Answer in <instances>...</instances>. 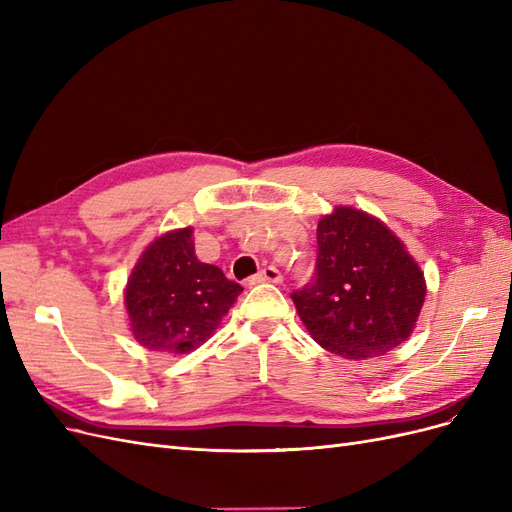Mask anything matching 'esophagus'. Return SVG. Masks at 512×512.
<instances>
[{
  "label": "esophagus",
  "instance_id": "1",
  "mask_svg": "<svg viewBox=\"0 0 512 512\" xmlns=\"http://www.w3.org/2000/svg\"><path fill=\"white\" fill-rule=\"evenodd\" d=\"M252 282L256 284V282H269V284H280L282 282V273H280V269H275V267H265L262 271H258V275H254L252 277Z\"/></svg>",
  "mask_w": 512,
  "mask_h": 512
}]
</instances>
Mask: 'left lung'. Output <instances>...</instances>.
I'll list each match as a JSON object with an SVG mask.
<instances>
[{
    "mask_svg": "<svg viewBox=\"0 0 512 512\" xmlns=\"http://www.w3.org/2000/svg\"><path fill=\"white\" fill-rule=\"evenodd\" d=\"M312 282L290 297L316 342L363 361L404 344L425 301V277L393 230L354 207L318 222Z\"/></svg>",
    "mask_w": 512,
    "mask_h": 512,
    "instance_id": "obj_1",
    "label": "left lung"
}]
</instances>
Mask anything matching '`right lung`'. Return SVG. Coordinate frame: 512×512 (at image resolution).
<instances>
[{
	"label": "right lung",
	"instance_id": "obj_1",
	"mask_svg": "<svg viewBox=\"0 0 512 512\" xmlns=\"http://www.w3.org/2000/svg\"><path fill=\"white\" fill-rule=\"evenodd\" d=\"M192 232L188 226L158 237L128 277L130 331L147 350L185 354L203 346L243 290L196 258Z\"/></svg>",
	"mask_w": 512,
	"mask_h": 512
}]
</instances>
